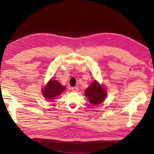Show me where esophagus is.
<instances>
[{"instance_id": "34e87169", "label": "esophagus", "mask_w": 154, "mask_h": 154, "mask_svg": "<svg viewBox=\"0 0 154 154\" xmlns=\"http://www.w3.org/2000/svg\"><path fill=\"white\" fill-rule=\"evenodd\" d=\"M72 91L73 92H78L79 88L77 87H72Z\"/></svg>"}]
</instances>
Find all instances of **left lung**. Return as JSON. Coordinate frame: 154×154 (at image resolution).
Returning a JSON list of instances; mask_svg holds the SVG:
<instances>
[{
    "label": "left lung",
    "instance_id": "8db88e82",
    "mask_svg": "<svg viewBox=\"0 0 154 154\" xmlns=\"http://www.w3.org/2000/svg\"><path fill=\"white\" fill-rule=\"evenodd\" d=\"M85 94L93 105H97L106 97L107 92L97 82L94 81L85 91Z\"/></svg>",
    "mask_w": 154,
    "mask_h": 154
}]
</instances>
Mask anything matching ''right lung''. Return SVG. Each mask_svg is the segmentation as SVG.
<instances>
[{"label":"right lung","instance_id":"right-lung-1","mask_svg":"<svg viewBox=\"0 0 154 154\" xmlns=\"http://www.w3.org/2000/svg\"><path fill=\"white\" fill-rule=\"evenodd\" d=\"M64 90L65 87L59 82L57 80H51L45 85L42 91V94L45 99L52 100L61 94Z\"/></svg>","mask_w":154,"mask_h":154}]
</instances>
